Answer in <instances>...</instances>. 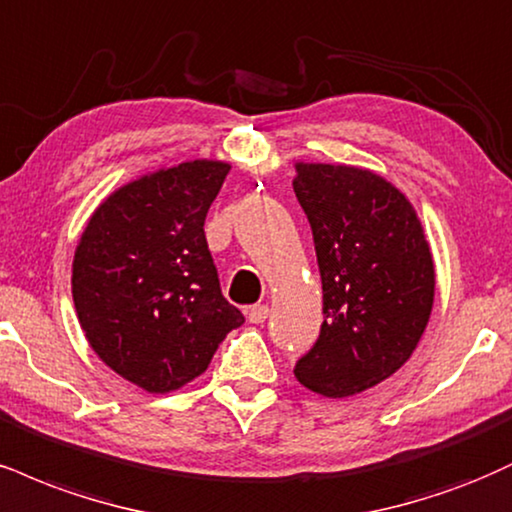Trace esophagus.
I'll list each match as a JSON object with an SVG mask.
<instances>
[{"label":"esophagus","mask_w":512,"mask_h":512,"mask_svg":"<svg viewBox=\"0 0 512 512\" xmlns=\"http://www.w3.org/2000/svg\"><path fill=\"white\" fill-rule=\"evenodd\" d=\"M267 317H269V305H252L248 310V319L252 324L267 322Z\"/></svg>","instance_id":"1"}]
</instances>
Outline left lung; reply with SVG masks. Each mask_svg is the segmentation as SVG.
Wrapping results in <instances>:
<instances>
[{"instance_id":"obj_1","label":"left lung","mask_w":512,"mask_h":512,"mask_svg":"<svg viewBox=\"0 0 512 512\" xmlns=\"http://www.w3.org/2000/svg\"><path fill=\"white\" fill-rule=\"evenodd\" d=\"M293 190L315 238L324 322L295 379L346 398L410 360L434 305V260L415 207L360 166L295 164Z\"/></svg>"}]
</instances>
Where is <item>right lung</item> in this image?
I'll use <instances>...</instances> for the list:
<instances>
[{"mask_svg":"<svg viewBox=\"0 0 512 512\" xmlns=\"http://www.w3.org/2000/svg\"><path fill=\"white\" fill-rule=\"evenodd\" d=\"M231 164L195 159L140 176L92 212L73 255V303L119 377L169 393L200 377L245 322L221 295L205 217Z\"/></svg>","mask_w":512,"mask_h":512,"instance_id":"obj_1","label":"right lung"}]
</instances>
